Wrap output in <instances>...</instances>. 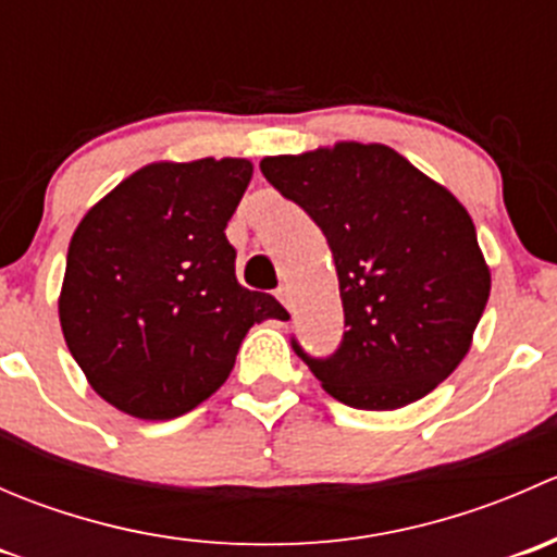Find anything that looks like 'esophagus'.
<instances>
[{"label": "esophagus", "instance_id": "esophagus-1", "mask_svg": "<svg viewBox=\"0 0 557 557\" xmlns=\"http://www.w3.org/2000/svg\"><path fill=\"white\" fill-rule=\"evenodd\" d=\"M277 299L283 301V307H288V310H290V294H288V288H285V285H283V288H277Z\"/></svg>", "mask_w": 557, "mask_h": 557}]
</instances>
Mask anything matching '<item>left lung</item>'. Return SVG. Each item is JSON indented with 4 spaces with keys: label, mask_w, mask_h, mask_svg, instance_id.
I'll list each match as a JSON object with an SVG mask.
<instances>
[{
    "label": "left lung",
    "mask_w": 557,
    "mask_h": 557,
    "mask_svg": "<svg viewBox=\"0 0 557 557\" xmlns=\"http://www.w3.org/2000/svg\"><path fill=\"white\" fill-rule=\"evenodd\" d=\"M261 172L325 234L345 334L329 358L290 339L325 393L398 409L455 372L491 296V269L458 199L387 145L269 156Z\"/></svg>",
    "instance_id": "8db88e82"
}]
</instances>
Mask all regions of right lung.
<instances>
[{
  "label": "right lung",
  "mask_w": 557,
  "mask_h": 557,
  "mask_svg": "<svg viewBox=\"0 0 557 557\" xmlns=\"http://www.w3.org/2000/svg\"><path fill=\"white\" fill-rule=\"evenodd\" d=\"M250 177L247 159L148 164L72 234L61 331L94 391L121 412H190L226 383L252 323L288 318L234 272L226 226Z\"/></svg>",
  "instance_id": "right-lung-1"
}]
</instances>
